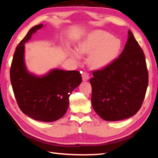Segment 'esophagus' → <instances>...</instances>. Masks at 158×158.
Returning <instances> with one entry per match:
<instances>
[{"label": "esophagus", "mask_w": 158, "mask_h": 158, "mask_svg": "<svg viewBox=\"0 0 158 158\" xmlns=\"http://www.w3.org/2000/svg\"><path fill=\"white\" fill-rule=\"evenodd\" d=\"M89 74L87 72H83L82 73V79L83 81H87L89 79Z\"/></svg>", "instance_id": "obj_1"}]
</instances>
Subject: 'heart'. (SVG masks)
I'll use <instances>...</instances> for the list:
<instances>
[{"instance_id":"b5f03b06","label":"heart","mask_w":158,"mask_h":158,"mask_svg":"<svg viewBox=\"0 0 158 158\" xmlns=\"http://www.w3.org/2000/svg\"><path fill=\"white\" fill-rule=\"evenodd\" d=\"M121 47L122 44L118 39L106 31H96L79 44L78 52L80 53H90V65L98 69L111 63L118 55ZM73 56L77 59L79 58L76 53Z\"/></svg>"}]
</instances>
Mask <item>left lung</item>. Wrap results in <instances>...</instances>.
<instances>
[{
    "label": "left lung",
    "mask_w": 158,
    "mask_h": 158,
    "mask_svg": "<svg viewBox=\"0 0 158 158\" xmlns=\"http://www.w3.org/2000/svg\"><path fill=\"white\" fill-rule=\"evenodd\" d=\"M92 74V105L102 119L122 120L139 111L145 96L149 75L145 54L132 32L129 31L119 58Z\"/></svg>",
    "instance_id": "1"
}]
</instances>
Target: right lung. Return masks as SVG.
<instances>
[{"label":"right lung","instance_id":"1","mask_svg":"<svg viewBox=\"0 0 158 158\" xmlns=\"http://www.w3.org/2000/svg\"><path fill=\"white\" fill-rule=\"evenodd\" d=\"M43 27H32L18 45L10 69V79L15 98L20 110L26 115L40 122H54L66 113L69 96L82 81L81 73L76 70L55 69L44 77L30 74L26 69L24 43L32 35Z\"/></svg>","mask_w":158,"mask_h":158}]
</instances>
